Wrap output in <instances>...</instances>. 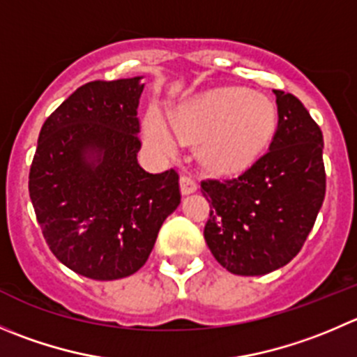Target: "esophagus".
<instances>
[{
  "instance_id": "esophagus-1",
  "label": "esophagus",
  "mask_w": 357,
  "mask_h": 357,
  "mask_svg": "<svg viewBox=\"0 0 357 357\" xmlns=\"http://www.w3.org/2000/svg\"><path fill=\"white\" fill-rule=\"evenodd\" d=\"M179 185H181V193L183 195H190V193L197 192V188H199V183H197V179L193 178V176H181V179H179Z\"/></svg>"
}]
</instances>
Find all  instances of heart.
<instances>
[{
	"label": "heart",
	"mask_w": 357,
	"mask_h": 357,
	"mask_svg": "<svg viewBox=\"0 0 357 357\" xmlns=\"http://www.w3.org/2000/svg\"><path fill=\"white\" fill-rule=\"evenodd\" d=\"M278 130V109L268 98L241 89H218L183 106L171 126L151 113L146 137L155 150L172 155L179 137L202 143V158L218 174L248 171L265 155Z\"/></svg>",
	"instance_id": "1"
}]
</instances>
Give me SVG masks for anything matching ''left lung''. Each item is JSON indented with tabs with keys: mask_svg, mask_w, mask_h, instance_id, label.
<instances>
[{
	"mask_svg": "<svg viewBox=\"0 0 357 357\" xmlns=\"http://www.w3.org/2000/svg\"><path fill=\"white\" fill-rule=\"evenodd\" d=\"M274 94L279 120L268 151L238 178L200 185L211 204L204 238L235 275H265L291 261L326 193L319 126L295 96Z\"/></svg>",
	"mask_w": 357,
	"mask_h": 357,
	"instance_id": "obj_1",
	"label": "left lung"
}]
</instances>
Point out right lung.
<instances>
[{"instance_id":"right-lung-1","label":"right lung","mask_w":357,"mask_h":357,"mask_svg":"<svg viewBox=\"0 0 357 357\" xmlns=\"http://www.w3.org/2000/svg\"><path fill=\"white\" fill-rule=\"evenodd\" d=\"M143 76L76 89L40 130L29 197L55 258L96 281L129 278L181 202L174 169L137 162Z\"/></svg>"}]
</instances>
